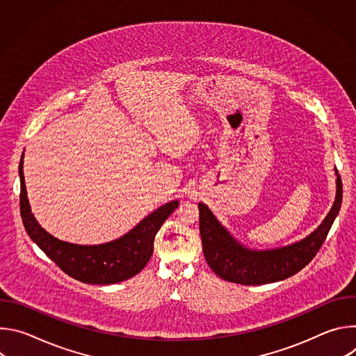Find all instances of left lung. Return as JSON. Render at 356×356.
Here are the masks:
<instances>
[{
  "instance_id": "obj_1",
  "label": "left lung",
  "mask_w": 356,
  "mask_h": 356,
  "mask_svg": "<svg viewBox=\"0 0 356 356\" xmlns=\"http://www.w3.org/2000/svg\"><path fill=\"white\" fill-rule=\"evenodd\" d=\"M335 201L323 222L306 238L273 249H250L241 243L213 214L198 202L200 235L209 266L221 279L245 286L284 280L309 265L324 243L342 202V181L337 168Z\"/></svg>"
}]
</instances>
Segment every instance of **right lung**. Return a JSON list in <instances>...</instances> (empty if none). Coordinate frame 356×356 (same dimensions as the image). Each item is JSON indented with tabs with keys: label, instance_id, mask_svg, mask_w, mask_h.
<instances>
[{
	"label": "right lung",
	"instance_id": "right-lung-1",
	"mask_svg": "<svg viewBox=\"0 0 356 356\" xmlns=\"http://www.w3.org/2000/svg\"><path fill=\"white\" fill-rule=\"evenodd\" d=\"M19 180L21 217L29 238L66 275L88 284H114L139 273L154 253V239L158 231L179 207V200H172L114 241L98 245H79L58 239L36 221L25 186L24 155L19 162Z\"/></svg>",
	"mask_w": 356,
	"mask_h": 356
}]
</instances>
